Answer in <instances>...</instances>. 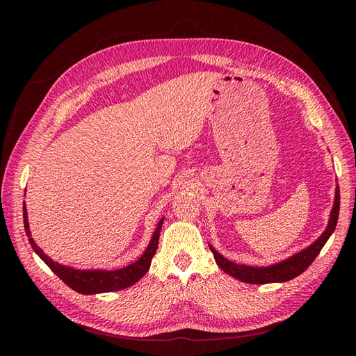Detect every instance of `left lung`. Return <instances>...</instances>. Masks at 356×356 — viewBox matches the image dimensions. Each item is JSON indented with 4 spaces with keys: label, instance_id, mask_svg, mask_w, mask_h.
I'll return each instance as SVG.
<instances>
[{
    "label": "left lung",
    "instance_id": "8db88e82",
    "mask_svg": "<svg viewBox=\"0 0 356 356\" xmlns=\"http://www.w3.org/2000/svg\"><path fill=\"white\" fill-rule=\"evenodd\" d=\"M339 207H341V195H339V186L336 184L334 189V200L333 207L330 211L329 222L326 229L322 232V235L317 238L313 244L306 247L305 250L293 254L291 257L280 261V263L267 266V267H255V266H247V264H236L232 261L227 259L223 255H220L211 244L209 250L212 251L216 264L222 271L232 275L234 278L239 280L242 283L250 284H268V283H286L289 280L296 278L300 275L309 266L313 263L314 258L319 255L321 250L326 244V241L333 234L336 223H338L339 218Z\"/></svg>",
    "mask_w": 356,
    "mask_h": 356
}]
</instances>
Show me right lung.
Masks as SVG:
<instances>
[{"label":"right lung","instance_id":"1","mask_svg":"<svg viewBox=\"0 0 356 356\" xmlns=\"http://www.w3.org/2000/svg\"><path fill=\"white\" fill-rule=\"evenodd\" d=\"M23 218H24V229L34 252L44 261L47 267H50V270L58 275L65 284H67L72 290L86 296L124 290L127 287L136 284L138 280L148 271L149 266H152V259L157 251L159 236L164 222V218H161L160 222L157 223L156 231L153 232L152 239H149V244L147 245L145 251L136 261V263L128 264L127 267H122L118 270H78V268L66 267L56 263V261L47 257L43 252V250L35 244L34 239L31 238V232L29 227L26 202H23Z\"/></svg>","mask_w":356,"mask_h":356}]
</instances>
